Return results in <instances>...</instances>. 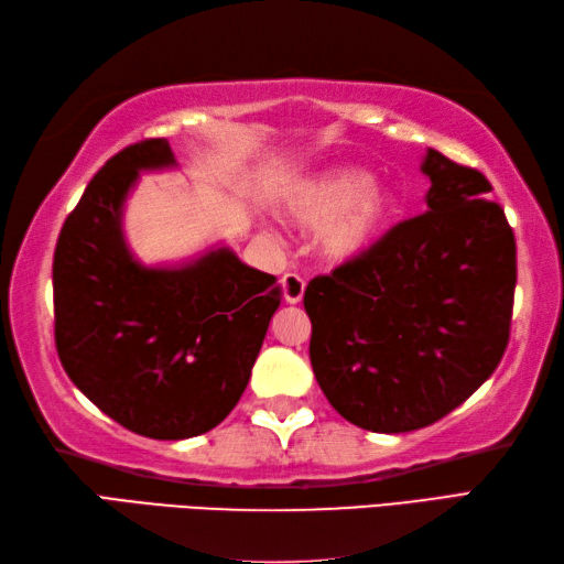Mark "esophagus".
Wrapping results in <instances>:
<instances>
[{"mask_svg": "<svg viewBox=\"0 0 564 564\" xmlns=\"http://www.w3.org/2000/svg\"><path fill=\"white\" fill-rule=\"evenodd\" d=\"M281 293L285 297V303H301L305 293V281L297 273H285L281 279Z\"/></svg>", "mask_w": 564, "mask_h": 564, "instance_id": "obj_1", "label": "esophagus"}]
</instances>
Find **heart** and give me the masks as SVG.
Listing matches in <instances>:
<instances>
[{
	"label": "heart",
	"mask_w": 564,
	"mask_h": 564,
	"mask_svg": "<svg viewBox=\"0 0 564 564\" xmlns=\"http://www.w3.org/2000/svg\"><path fill=\"white\" fill-rule=\"evenodd\" d=\"M394 198L380 186H368V174L334 170L297 186L291 208L313 225L329 223L325 245L334 257H351L370 245L392 213Z\"/></svg>",
	"instance_id": "obj_1"
}]
</instances>
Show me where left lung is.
<instances>
[{"instance_id": "left-lung-1", "label": "left lung", "mask_w": 564, "mask_h": 564, "mask_svg": "<svg viewBox=\"0 0 564 564\" xmlns=\"http://www.w3.org/2000/svg\"><path fill=\"white\" fill-rule=\"evenodd\" d=\"M426 213L305 289L310 361L329 404L376 434L438 422L507 351L517 239L482 172L429 150Z\"/></svg>"}]
</instances>
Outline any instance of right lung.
Listing matches in <instances>:
<instances>
[{"label": "right lung", "instance_id": "obj_1", "mask_svg": "<svg viewBox=\"0 0 564 564\" xmlns=\"http://www.w3.org/2000/svg\"><path fill=\"white\" fill-rule=\"evenodd\" d=\"M174 164L170 142L123 148L94 174L53 257L55 346L69 380L140 436L206 434L235 410L269 322L275 275L230 249L186 269H142L121 232L140 170Z\"/></svg>", "mask_w": 564, "mask_h": 564}]
</instances>
